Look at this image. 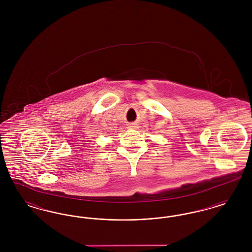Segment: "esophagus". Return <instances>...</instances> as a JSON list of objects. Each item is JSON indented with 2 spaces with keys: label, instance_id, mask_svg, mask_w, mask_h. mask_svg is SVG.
Wrapping results in <instances>:
<instances>
[{
  "label": "esophagus",
  "instance_id": "1",
  "mask_svg": "<svg viewBox=\"0 0 252 252\" xmlns=\"http://www.w3.org/2000/svg\"><path fill=\"white\" fill-rule=\"evenodd\" d=\"M129 127H131V128H136L137 126H136L135 125H130V126H129Z\"/></svg>",
  "mask_w": 252,
  "mask_h": 252
}]
</instances>
